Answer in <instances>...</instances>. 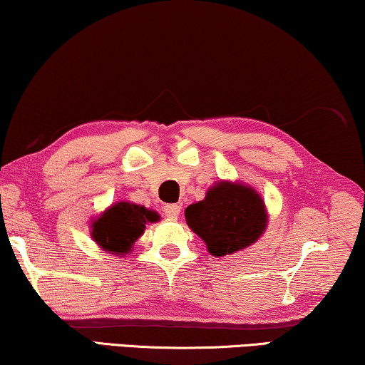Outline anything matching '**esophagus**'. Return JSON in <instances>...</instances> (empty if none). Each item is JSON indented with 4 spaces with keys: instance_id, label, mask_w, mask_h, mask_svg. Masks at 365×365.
Masks as SVG:
<instances>
[{
    "instance_id": "34e87169",
    "label": "esophagus",
    "mask_w": 365,
    "mask_h": 365,
    "mask_svg": "<svg viewBox=\"0 0 365 365\" xmlns=\"http://www.w3.org/2000/svg\"><path fill=\"white\" fill-rule=\"evenodd\" d=\"M163 211L169 219H178L179 212H181V206H179V204H166V206L163 207Z\"/></svg>"
}]
</instances>
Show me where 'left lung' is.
<instances>
[{"mask_svg":"<svg viewBox=\"0 0 365 365\" xmlns=\"http://www.w3.org/2000/svg\"><path fill=\"white\" fill-rule=\"evenodd\" d=\"M187 226L206 242L212 256H226L251 246L266 229L262 199L242 184L219 182L204 201L186 207Z\"/></svg>","mask_w":365,"mask_h":365,"instance_id":"1","label":"left lung"}]
</instances>
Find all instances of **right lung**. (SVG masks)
Returning <instances> with one entry per match:
<instances>
[{"label":"right lung","instance_id":"obj_1","mask_svg":"<svg viewBox=\"0 0 365 365\" xmlns=\"http://www.w3.org/2000/svg\"><path fill=\"white\" fill-rule=\"evenodd\" d=\"M158 219V214L146 207L118 202L93 222V239L109 252L124 254L144 232L146 224Z\"/></svg>","mask_w":365,"mask_h":365}]
</instances>
